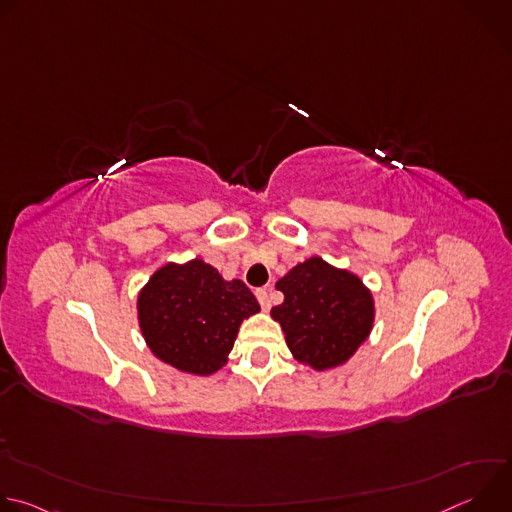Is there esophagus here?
Returning a JSON list of instances; mask_svg holds the SVG:
<instances>
[{"label":"esophagus","mask_w":512,"mask_h":512,"mask_svg":"<svg viewBox=\"0 0 512 512\" xmlns=\"http://www.w3.org/2000/svg\"><path fill=\"white\" fill-rule=\"evenodd\" d=\"M255 296H257V300H259V304H261L263 310H269V308H271V300H269V291H267V289H257Z\"/></svg>","instance_id":"1"}]
</instances>
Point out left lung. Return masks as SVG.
I'll return each mask as SVG.
<instances>
[{"label": "left lung", "instance_id": "left-lung-1", "mask_svg": "<svg viewBox=\"0 0 512 512\" xmlns=\"http://www.w3.org/2000/svg\"><path fill=\"white\" fill-rule=\"evenodd\" d=\"M275 287L283 291V302L271 316L281 324L291 354L316 371L346 362L371 334V291L320 257L296 265Z\"/></svg>", "mask_w": 512, "mask_h": 512}]
</instances>
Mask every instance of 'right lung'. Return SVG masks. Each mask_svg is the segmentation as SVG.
Listing matches in <instances>:
<instances>
[{
    "mask_svg": "<svg viewBox=\"0 0 512 512\" xmlns=\"http://www.w3.org/2000/svg\"><path fill=\"white\" fill-rule=\"evenodd\" d=\"M141 334L150 350L178 371L210 375L227 362L239 326L259 312L251 289L225 281L202 259L168 263L137 300Z\"/></svg>",
    "mask_w": 512,
    "mask_h": 512,
    "instance_id": "1",
    "label": "right lung"
}]
</instances>
